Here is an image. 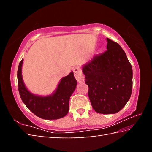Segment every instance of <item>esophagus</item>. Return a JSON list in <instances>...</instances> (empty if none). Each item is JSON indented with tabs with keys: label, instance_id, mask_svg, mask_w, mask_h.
Wrapping results in <instances>:
<instances>
[{
	"label": "esophagus",
	"instance_id": "obj_1",
	"mask_svg": "<svg viewBox=\"0 0 152 152\" xmlns=\"http://www.w3.org/2000/svg\"><path fill=\"white\" fill-rule=\"evenodd\" d=\"M74 77L76 79V80L78 81L80 83H82L84 81V76L81 69L80 67H76L75 68H74Z\"/></svg>",
	"mask_w": 152,
	"mask_h": 152
}]
</instances>
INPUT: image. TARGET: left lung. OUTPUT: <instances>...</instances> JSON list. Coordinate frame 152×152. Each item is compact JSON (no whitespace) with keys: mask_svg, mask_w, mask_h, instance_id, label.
I'll list each match as a JSON object with an SVG mask.
<instances>
[{"mask_svg":"<svg viewBox=\"0 0 152 152\" xmlns=\"http://www.w3.org/2000/svg\"><path fill=\"white\" fill-rule=\"evenodd\" d=\"M107 50L83 66L88 97L95 111L114 114L130 99L133 86L132 66L117 43L107 38Z\"/></svg>","mask_w":152,"mask_h":152,"instance_id":"obj_1","label":"left lung"}]
</instances>
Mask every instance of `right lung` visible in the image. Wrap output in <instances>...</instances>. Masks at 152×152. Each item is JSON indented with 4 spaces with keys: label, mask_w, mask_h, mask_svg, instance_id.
<instances>
[{
    "label": "right lung",
    "mask_w": 152,
    "mask_h": 152,
    "mask_svg": "<svg viewBox=\"0 0 152 152\" xmlns=\"http://www.w3.org/2000/svg\"><path fill=\"white\" fill-rule=\"evenodd\" d=\"M23 60L20 61L17 71V83L20 96L31 111L43 119L53 120L65 117L69 110V101L77 85L73 72L61 80L56 92L48 96H35L27 91L22 78Z\"/></svg>",
    "instance_id": "obj_1"
}]
</instances>
